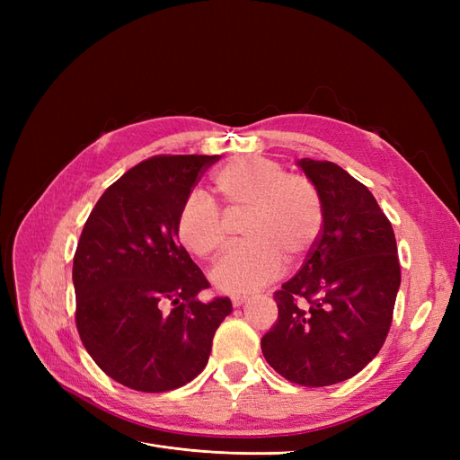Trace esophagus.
Listing matches in <instances>:
<instances>
[{"mask_svg": "<svg viewBox=\"0 0 460 460\" xmlns=\"http://www.w3.org/2000/svg\"><path fill=\"white\" fill-rule=\"evenodd\" d=\"M245 299H247L245 296H234L232 297V305H234V307H242V305L245 303Z\"/></svg>", "mask_w": 460, "mask_h": 460, "instance_id": "34e87169", "label": "esophagus"}]
</instances>
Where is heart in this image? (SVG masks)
<instances>
[{
	"mask_svg": "<svg viewBox=\"0 0 460 460\" xmlns=\"http://www.w3.org/2000/svg\"><path fill=\"white\" fill-rule=\"evenodd\" d=\"M213 190L228 217L245 213L242 235L211 272L213 284L226 294H249L284 270V259L307 255L324 225L323 198L309 176L286 172L269 157H243L222 166ZM178 240L190 253L211 259L228 242L225 215L205 193H191L178 213Z\"/></svg>",
	"mask_w": 460,
	"mask_h": 460,
	"instance_id": "b5f03b06",
	"label": "heart"
}]
</instances>
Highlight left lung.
Listing matches in <instances>:
<instances>
[{"instance_id": "obj_1", "label": "left lung", "mask_w": 460, "mask_h": 460, "mask_svg": "<svg viewBox=\"0 0 460 460\" xmlns=\"http://www.w3.org/2000/svg\"><path fill=\"white\" fill-rule=\"evenodd\" d=\"M299 166L320 191L324 225L299 272L274 291L278 320L261 349L286 380L323 387L351 378L382 349L401 267L392 222L365 184L330 161Z\"/></svg>"}]
</instances>
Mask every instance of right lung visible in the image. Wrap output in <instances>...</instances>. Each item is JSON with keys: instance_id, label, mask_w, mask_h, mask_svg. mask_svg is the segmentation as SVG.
I'll return each mask as SVG.
<instances>
[{"instance_id": "right-lung-1", "label": "right lung", "mask_w": 460, "mask_h": 460, "mask_svg": "<svg viewBox=\"0 0 460 460\" xmlns=\"http://www.w3.org/2000/svg\"><path fill=\"white\" fill-rule=\"evenodd\" d=\"M220 155H157L95 203L73 261L76 328L107 376L136 392L182 387L205 368L228 297L208 288L176 234L178 213Z\"/></svg>"}]
</instances>
